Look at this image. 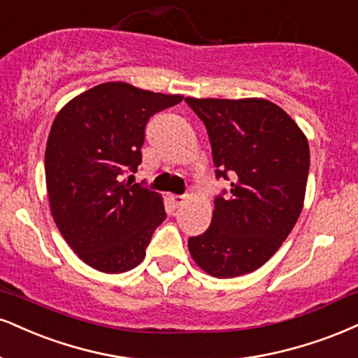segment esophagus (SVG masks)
Returning a JSON list of instances; mask_svg holds the SVG:
<instances>
[{
	"mask_svg": "<svg viewBox=\"0 0 358 358\" xmlns=\"http://www.w3.org/2000/svg\"><path fill=\"white\" fill-rule=\"evenodd\" d=\"M170 203L175 206V208H178V206H182L185 203V196L183 195H170Z\"/></svg>",
	"mask_w": 358,
	"mask_h": 358,
	"instance_id": "1",
	"label": "esophagus"
}]
</instances>
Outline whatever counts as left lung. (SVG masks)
Instances as JSON below:
<instances>
[{"instance_id": "1", "label": "left lung", "mask_w": 358, "mask_h": 358, "mask_svg": "<svg viewBox=\"0 0 358 358\" xmlns=\"http://www.w3.org/2000/svg\"><path fill=\"white\" fill-rule=\"evenodd\" d=\"M208 131L215 175L230 190L215 198L212 223L188 240L206 273L234 278L260 268L299 220L307 188L308 141L280 106L262 98H185Z\"/></svg>"}]
</instances>
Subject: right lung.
Here are the masks:
<instances>
[{
	"label": "right lung",
	"mask_w": 358,
	"mask_h": 358,
	"mask_svg": "<svg viewBox=\"0 0 358 358\" xmlns=\"http://www.w3.org/2000/svg\"><path fill=\"white\" fill-rule=\"evenodd\" d=\"M182 100L111 81L78 94L56 115L45 153L50 208L86 265L123 273L145 258L165 206L158 193L123 176L141 163L148 120Z\"/></svg>",
	"instance_id": "1"
}]
</instances>
